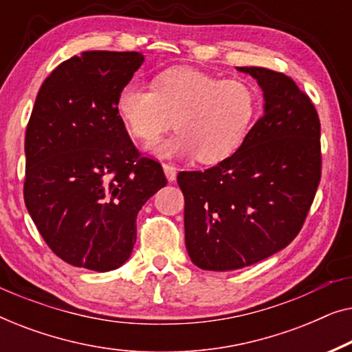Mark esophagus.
Returning <instances> with one entry per match:
<instances>
[{
    "label": "esophagus",
    "instance_id": "esophagus-1",
    "mask_svg": "<svg viewBox=\"0 0 352 352\" xmlns=\"http://www.w3.org/2000/svg\"><path fill=\"white\" fill-rule=\"evenodd\" d=\"M163 170H165V175L168 177V181L173 182L176 179V168L171 165V163H163Z\"/></svg>",
    "mask_w": 352,
    "mask_h": 352
}]
</instances>
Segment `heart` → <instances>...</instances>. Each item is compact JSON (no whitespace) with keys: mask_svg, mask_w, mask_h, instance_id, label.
<instances>
[{"mask_svg":"<svg viewBox=\"0 0 352 352\" xmlns=\"http://www.w3.org/2000/svg\"><path fill=\"white\" fill-rule=\"evenodd\" d=\"M117 112L134 138L155 142L175 123L177 131L155 146L162 157H194L218 163L234 155L259 112V96L243 80L175 67L152 86L129 81L120 89Z\"/></svg>","mask_w":352,"mask_h":352,"instance_id":"obj_1","label":"heart"}]
</instances>
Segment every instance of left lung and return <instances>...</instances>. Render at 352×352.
Here are the masks:
<instances>
[{"mask_svg": "<svg viewBox=\"0 0 352 352\" xmlns=\"http://www.w3.org/2000/svg\"><path fill=\"white\" fill-rule=\"evenodd\" d=\"M264 91V115L234 155L177 175L186 247L206 271L263 261L300 234L322 175L320 120L309 96L282 72L239 67Z\"/></svg>", "mask_w": 352, "mask_h": 352, "instance_id": "obj_1", "label": "left lung"}]
</instances>
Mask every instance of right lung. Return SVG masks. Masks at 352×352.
<instances>
[{
    "label": "right lung",
    "instance_id": "right-lung-1",
    "mask_svg": "<svg viewBox=\"0 0 352 352\" xmlns=\"http://www.w3.org/2000/svg\"><path fill=\"white\" fill-rule=\"evenodd\" d=\"M142 60L134 51H85L38 91L23 200L47 247L72 266H122L136 243L139 210L166 186L160 163L138 151L117 112L120 89Z\"/></svg>",
    "mask_w": 352,
    "mask_h": 352
}]
</instances>
